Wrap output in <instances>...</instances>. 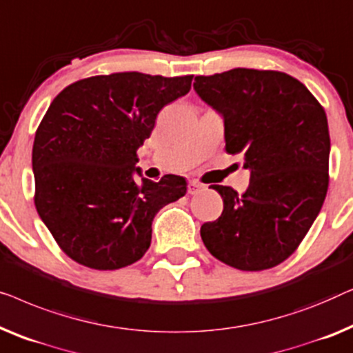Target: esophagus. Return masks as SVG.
<instances>
[{
    "label": "esophagus",
    "instance_id": "esophagus-1",
    "mask_svg": "<svg viewBox=\"0 0 353 353\" xmlns=\"http://www.w3.org/2000/svg\"><path fill=\"white\" fill-rule=\"evenodd\" d=\"M203 187H205L203 183L196 182V181H192L190 183H188V193H190V195H195V193L203 190Z\"/></svg>",
    "mask_w": 353,
    "mask_h": 353
}]
</instances>
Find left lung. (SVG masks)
<instances>
[{"instance_id": "8db88e82", "label": "left lung", "mask_w": 353, "mask_h": 353, "mask_svg": "<svg viewBox=\"0 0 353 353\" xmlns=\"http://www.w3.org/2000/svg\"><path fill=\"white\" fill-rule=\"evenodd\" d=\"M193 88L224 117L227 153H241L251 171L243 195L211 187L224 211L201 225V240L238 270L272 269L297 250L323 206L331 147L326 113L299 79L283 72L233 68L196 77Z\"/></svg>"}]
</instances>
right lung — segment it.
<instances>
[{"instance_id": "1", "label": "right lung", "mask_w": 353, "mask_h": 353, "mask_svg": "<svg viewBox=\"0 0 353 353\" xmlns=\"http://www.w3.org/2000/svg\"><path fill=\"white\" fill-rule=\"evenodd\" d=\"M193 75L139 72L79 79L57 94L34 134V206L61 250L78 264L117 270L145 254L153 217L185 195V179L134 181L137 148L160 110Z\"/></svg>"}]
</instances>
